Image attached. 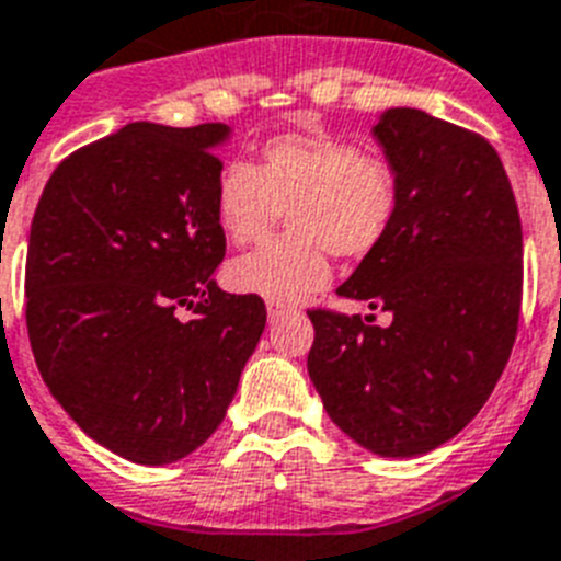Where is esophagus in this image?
<instances>
[{"label":"esophagus","instance_id":"obj_1","mask_svg":"<svg viewBox=\"0 0 561 561\" xmlns=\"http://www.w3.org/2000/svg\"><path fill=\"white\" fill-rule=\"evenodd\" d=\"M291 309L289 307H280V304H270V309H266V314H270V323H277L284 321L286 314H289Z\"/></svg>","mask_w":561,"mask_h":561}]
</instances>
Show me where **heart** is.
<instances>
[{
    "instance_id": "b5f03b06",
    "label": "heart",
    "mask_w": 561,
    "mask_h": 561,
    "mask_svg": "<svg viewBox=\"0 0 561 561\" xmlns=\"http://www.w3.org/2000/svg\"><path fill=\"white\" fill-rule=\"evenodd\" d=\"M217 224L238 247L257 243L286 211L289 234L229 263L226 284L270 304H298L323 289L330 252L364 257L390 231L398 180L381 157L358 154L330 134H280L261 165H226L215 194Z\"/></svg>"
}]
</instances>
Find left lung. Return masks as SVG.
I'll return each instance as SVG.
<instances>
[{"instance_id":"8db88e82","label":"left lung","mask_w":561,"mask_h":561,"mask_svg":"<svg viewBox=\"0 0 561 561\" xmlns=\"http://www.w3.org/2000/svg\"><path fill=\"white\" fill-rule=\"evenodd\" d=\"M375 142L398 180L387 238L337 298L390 312H309L307 369L346 436L381 458L436 450L476 419L511 358L522 220L488 140L419 108H387Z\"/></svg>"}]
</instances>
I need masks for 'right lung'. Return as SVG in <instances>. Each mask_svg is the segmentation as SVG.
<instances>
[{
	"instance_id": "add662e5",
	"label": "right lung",
	"mask_w": 561,
	"mask_h": 561,
	"mask_svg": "<svg viewBox=\"0 0 561 561\" xmlns=\"http://www.w3.org/2000/svg\"><path fill=\"white\" fill-rule=\"evenodd\" d=\"M229 140L220 123L123 125L57 165L31 224L42 381L85 436L137 465L180 461L220 427L266 327L261 298L211 277Z\"/></svg>"
}]
</instances>
